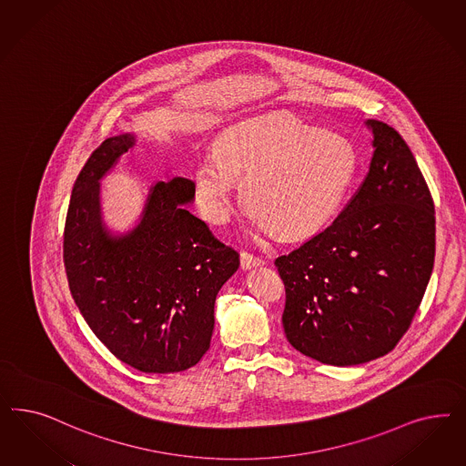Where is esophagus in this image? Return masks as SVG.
Instances as JSON below:
<instances>
[{"label":"esophagus","mask_w":466,"mask_h":466,"mask_svg":"<svg viewBox=\"0 0 466 466\" xmlns=\"http://www.w3.org/2000/svg\"><path fill=\"white\" fill-rule=\"evenodd\" d=\"M241 269H252V268H258L264 264V260L260 257L254 256L250 252H241L240 254Z\"/></svg>","instance_id":"obj_1"}]
</instances>
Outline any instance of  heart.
Returning a JSON list of instances; mask_svg holds the SVG:
<instances>
[{
    "label": "heart",
    "mask_w": 466,
    "mask_h": 466,
    "mask_svg": "<svg viewBox=\"0 0 466 466\" xmlns=\"http://www.w3.org/2000/svg\"><path fill=\"white\" fill-rule=\"evenodd\" d=\"M357 173L351 142L274 111L235 123L198 159L194 190L206 219L223 225L238 202V183L262 231L307 237L336 216Z\"/></svg>",
    "instance_id": "heart-1"
}]
</instances>
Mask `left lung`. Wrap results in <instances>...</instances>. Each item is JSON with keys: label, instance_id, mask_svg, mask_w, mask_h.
Segmentation results:
<instances>
[{"label": "left lung", "instance_id": "left-lung-1", "mask_svg": "<svg viewBox=\"0 0 466 466\" xmlns=\"http://www.w3.org/2000/svg\"><path fill=\"white\" fill-rule=\"evenodd\" d=\"M370 167L345 209L274 260L285 283L283 328L295 350L348 367L376 360L403 338L436 256V210L403 137L382 121Z\"/></svg>", "mask_w": 466, "mask_h": 466}]
</instances>
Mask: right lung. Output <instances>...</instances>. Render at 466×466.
Returning a JSON list of instances; mask_svg holds the SVG:
<instances>
[{
	"instance_id": "right-lung-1",
	"label": "right lung",
	"mask_w": 466,
	"mask_h": 466,
	"mask_svg": "<svg viewBox=\"0 0 466 466\" xmlns=\"http://www.w3.org/2000/svg\"><path fill=\"white\" fill-rule=\"evenodd\" d=\"M111 137L76 177L63 231V262L80 314L99 341L146 374L194 367L209 350L214 301L240 256L183 208L194 181L173 178L150 188L140 223L123 237L106 231L99 180L134 146Z\"/></svg>"
}]
</instances>
